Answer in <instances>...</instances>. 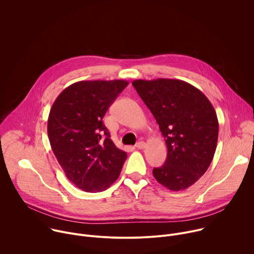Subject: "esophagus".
Returning a JSON list of instances; mask_svg holds the SVG:
<instances>
[{
  "label": "esophagus",
  "mask_w": 254,
  "mask_h": 254,
  "mask_svg": "<svg viewBox=\"0 0 254 254\" xmlns=\"http://www.w3.org/2000/svg\"><path fill=\"white\" fill-rule=\"evenodd\" d=\"M144 147H146V142H144V141H138V142L135 144V148L138 149V150H141V149H143Z\"/></svg>",
  "instance_id": "esophagus-1"
}]
</instances>
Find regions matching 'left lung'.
<instances>
[{"label": "left lung", "mask_w": 254, "mask_h": 254, "mask_svg": "<svg viewBox=\"0 0 254 254\" xmlns=\"http://www.w3.org/2000/svg\"><path fill=\"white\" fill-rule=\"evenodd\" d=\"M131 84L155 117L168 148L154 177L169 190L187 189L205 174L216 151L219 125L213 105L183 80L137 79Z\"/></svg>", "instance_id": "8db88e82"}]
</instances>
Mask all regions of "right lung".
<instances>
[{
    "instance_id": "add662e5",
    "label": "right lung",
    "mask_w": 254,
    "mask_h": 254,
    "mask_svg": "<svg viewBox=\"0 0 254 254\" xmlns=\"http://www.w3.org/2000/svg\"><path fill=\"white\" fill-rule=\"evenodd\" d=\"M127 80H86L66 87L47 124L51 149L72 184L85 192L106 190L119 178L127 153L116 147L102 119Z\"/></svg>"
}]
</instances>
